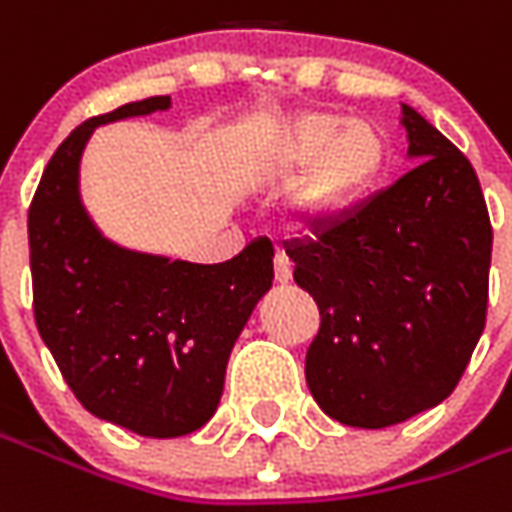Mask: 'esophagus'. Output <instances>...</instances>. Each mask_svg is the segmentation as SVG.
<instances>
[{"label":"esophagus","mask_w":512,"mask_h":512,"mask_svg":"<svg viewBox=\"0 0 512 512\" xmlns=\"http://www.w3.org/2000/svg\"><path fill=\"white\" fill-rule=\"evenodd\" d=\"M291 277H293L291 260L285 257V252H277V257H274V280L280 282V285H288Z\"/></svg>","instance_id":"1"}]
</instances>
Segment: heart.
Masks as SVG:
<instances>
[{
	"label": "heart",
	"instance_id": "heart-1",
	"mask_svg": "<svg viewBox=\"0 0 512 512\" xmlns=\"http://www.w3.org/2000/svg\"><path fill=\"white\" fill-rule=\"evenodd\" d=\"M391 146L371 121H349L338 113H302L277 135L268 174L305 177L293 191V216L302 227H332L355 216L388 174Z\"/></svg>",
	"mask_w": 512,
	"mask_h": 512
}]
</instances>
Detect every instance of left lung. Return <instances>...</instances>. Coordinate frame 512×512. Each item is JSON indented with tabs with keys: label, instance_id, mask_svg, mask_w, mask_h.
Instances as JSON below:
<instances>
[{
	"label": "left lung",
	"instance_id": "8db88e82",
	"mask_svg": "<svg viewBox=\"0 0 512 512\" xmlns=\"http://www.w3.org/2000/svg\"><path fill=\"white\" fill-rule=\"evenodd\" d=\"M402 113L416 169L285 249L321 316L307 388L327 416L363 430L441 405L488 316L493 230L477 171L413 107Z\"/></svg>",
	"mask_w": 512,
	"mask_h": 512
}]
</instances>
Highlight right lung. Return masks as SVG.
Segmentation results:
<instances>
[{
	"label": "right lung",
	"mask_w": 512,
	"mask_h": 512,
	"mask_svg": "<svg viewBox=\"0 0 512 512\" xmlns=\"http://www.w3.org/2000/svg\"><path fill=\"white\" fill-rule=\"evenodd\" d=\"M149 96L82 121L32 196V313L80 405L146 438H180L216 413L232 343L274 280V246L202 266L105 241L85 216L77 169L99 124L166 110Z\"/></svg>",
	"instance_id": "1"
}]
</instances>
